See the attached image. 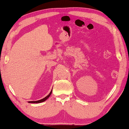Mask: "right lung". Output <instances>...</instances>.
I'll use <instances>...</instances> for the list:
<instances>
[{
  "label": "right lung",
  "instance_id": "obj_1",
  "mask_svg": "<svg viewBox=\"0 0 129 129\" xmlns=\"http://www.w3.org/2000/svg\"><path fill=\"white\" fill-rule=\"evenodd\" d=\"M52 89L51 91V92L49 93V94L48 95V96H47L45 98H43V99H41V100H38V101H32V102H29V103H42L43 102H44V101L46 100L47 99H48L49 96H50V95L51 94V93H52Z\"/></svg>",
  "mask_w": 129,
  "mask_h": 129
}]
</instances>
